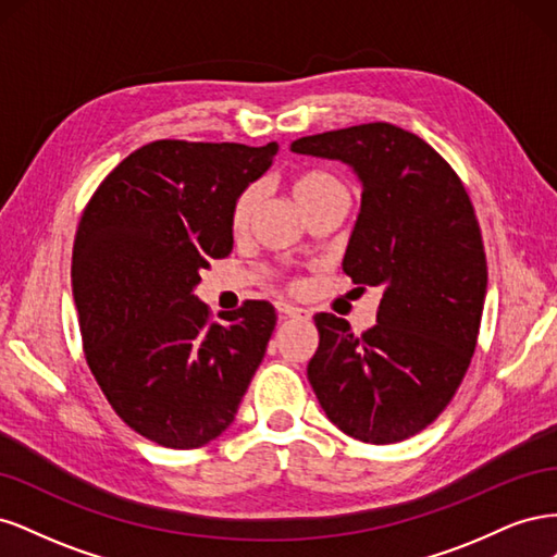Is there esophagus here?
Instances as JSON below:
<instances>
[{"label": "esophagus", "instance_id": "34e87169", "mask_svg": "<svg viewBox=\"0 0 557 557\" xmlns=\"http://www.w3.org/2000/svg\"><path fill=\"white\" fill-rule=\"evenodd\" d=\"M276 311L285 318H309V309H301V307H295V305H288V301H278L276 305Z\"/></svg>", "mask_w": 557, "mask_h": 557}]
</instances>
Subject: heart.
Instances as JSON below:
<instances>
[{
  "mask_svg": "<svg viewBox=\"0 0 557 557\" xmlns=\"http://www.w3.org/2000/svg\"><path fill=\"white\" fill-rule=\"evenodd\" d=\"M290 190H293V197L301 211H309L313 205H318V201L330 199V197L348 199L346 185L327 172L299 174L293 178ZM258 201H260L258 185H248V188H244L237 195V199H234V205H232V213H230L232 232L242 234L248 230V225L252 221V213H256V209H258Z\"/></svg>",
  "mask_w": 557,
  "mask_h": 557,
  "instance_id": "b5f03b06",
  "label": "heart"
}]
</instances>
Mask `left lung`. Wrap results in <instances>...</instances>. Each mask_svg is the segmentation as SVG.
Here are the masks:
<instances>
[{
    "mask_svg": "<svg viewBox=\"0 0 557 557\" xmlns=\"http://www.w3.org/2000/svg\"><path fill=\"white\" fill-rule=\"evenodd\" d=\"M290 150L339 160L358 176L344 272L381 288L376 325L360 336L344 318H313V393L352 440H409L446 409L476 348L487 264L474 207L450 164L391 123L313 134Z\"/></svg>",
    "mask_w": 557,
    "mask_h": 557,
    "instance_id": "1",
    "label": "left lung"
}]
</instances>
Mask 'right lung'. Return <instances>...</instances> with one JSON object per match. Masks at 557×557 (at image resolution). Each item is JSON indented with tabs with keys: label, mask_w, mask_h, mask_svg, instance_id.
Wrapping results in <instances>:
<instances>
[{
	"label": "right lung",
	"mask_w": 557,
	"mask_h": 557,
	"mask_svg": "<svg viewBox=\"0 0 557 557\" xmlns=\"http://www.w3.org/2000/svg\"><path fill=\"white\" fill-rule=\"evenodd\" d=\"M276 153V141L146 144L83 211L72 293L86 360L113 411L164 448H199L232 425L276 327L269 301L213 323L195 295L201 269L230 256L234 199Z\"/></svg>",
	"instance_id": "add662e5"
}]
</instances>
